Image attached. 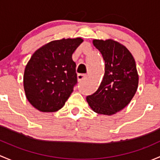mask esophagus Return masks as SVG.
I'll list each match as a JSON object with an SVG mask.
<instances>
[{"instance_id": "1", "label": "esophagus", "mask_w": 160, "mask_h": 160, "mask_svg": "<svg viewBox=\"0 0 160 160\" xmlns=\"http://www.w3.org/2000/svg\"><path fill=\"white\" fill-rule=\"evenodd\" d=\"M87 77V75L85 74H78V82H82Z\"/></svg>"}]
</instances>
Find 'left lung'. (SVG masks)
I'll use <instances>...</instances> for the list:
<instances>
[{
  "instance_id": "1",
  "label": "left lung",
  "mask_w": 160,
  "mask_h": 160,
  "mask_svg": "<svg viewBox=\"0 0 160 160\" xmlns=\"http://www.w3.org/2000/svg\"><path fill=\"white\" fill-rule=\"evenodd\" d=\"M93 44L105 61V75L97 91L86 99L94 112L111 116L123 109L136 94V62L129 51L115 41L94 40Z\"/></svg>"
}]
</instances>
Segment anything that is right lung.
Here are the masks:
<instances>
[{
  "mask_svg": "<svg viewBox=\"0 0 160 160\" xmlns=\"http://www.w3.org/2000/svg\"><path fill=\"white\" fill-rule=\"evenodd\" d=\"M82 42L80 38L53 41L31 56L24 70V88L38 110L52 112L64 106L78 82L72 56Z\"/></svg>",
  "mask_w": 160,
  "mask_h": 160,
  "instance_id": "obj_1",
  "label": "right lung"
}]
</instances>
